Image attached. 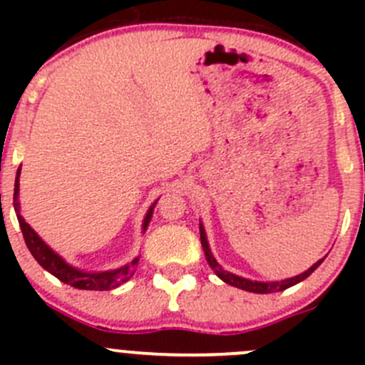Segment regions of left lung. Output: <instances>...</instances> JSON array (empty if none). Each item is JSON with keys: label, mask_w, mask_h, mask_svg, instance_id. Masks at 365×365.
<instances>
[{"label": "left lung", "mask_w": 365, "mask_h": 365, "mask_svg": "<svg viewBox=\"0 0 365 365\" xmlns=\"http://www.w3.org/2000/svg\"><path fill=\"white\" fill-rule=\"evenodd\" d=\"M200 238H201V245H203L206 261H208L210 268L215 272V275L220 279V281H224L226 284H230V286H235V288H238V289H244V292L261 293V295H264V293L284 292V289H288V288H292V286L298 284V282H302L304 279H307L309 275H311L312 272H314L316 268H318L319 264L323 263V259L327 257L325 256V257H322V259H318L314 264H312L311 268H307V270L302 272V274L295 275V277L282 279V281H252V279H245V277H240V275H237V274H231V272L224 270V268L220 267L219 263H217V259L213 257L212 251H210L208 240H206V231H205L203 222H201V220H200Z\"/></svg>", "instance_id": "left-lung-1"}]
</instances>
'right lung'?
<instances>
[{
	"mask_svg": "<svg viewBox=\"0 0 365 365\" xmlns=\"http://www.w3.org/2000/svg\"><path fill=\"white\" fill-rule=\"evenodd\" d=\"M19 176H21V168L17 169V176H16V189H14V210L17 213V220H19L21 231H23V237L26 245H28L29 252L33 254L36 261H38L40 267L43 270H47L49 274H53L54 277L60 279L61 282L65 284L72 286V288L77 289H91V292H108V289H114L118 288L120 284L127 282L128 279L134 275L135 267L139 263V257H134L130 263L123 264L120 268H114V270H104V272H86V270H79L77 267H72L68 264L63 257L60 256L58 252H54L38 235L35 233L31 226L24 220V217L21 215V205H19ZM159 201V200H157ZM155 203H152V206L146 212L145 220H143V233L148 227L150 220H152L153 215V208H155Z\"/></svg>",
	"mask_w": 365,
	"mask_h": 365,
	"instance_id": "add662e5",
	"label": "right lung"
}]
</instances>
